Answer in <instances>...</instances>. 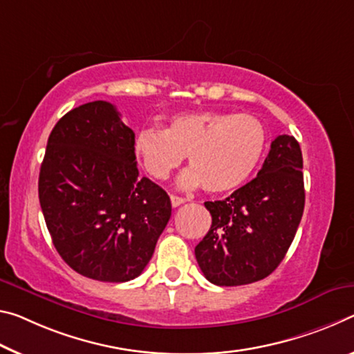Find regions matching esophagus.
Segmentation results:
<instances>
[{"label":"esophagus","mask_w":354,"mask_h":354,"mask_svg":"<svg viewBox=\"0 0 354 354\" xmlns=\"http://www.w3.org/2000/svg\"><path fill=\"white\" fill-rule=\"evenodd\" d=\"M170 200H171V206H173V207L181 206V205L184 203V201H186L183 197H178V195H170Z\"/></svg>","instance_id":"obj_1"}]
</instances>
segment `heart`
Listing matches in <instances>:
<instances>
[{"label": "heart", "mask_w": 354, "mask_h": 354, "mask_svg": "<svg viewBox=\"0 0 354 354\" xmlns=\"http://www.w3.org/2000/svg\"><path fill=\"white\" fill-rule=\"evenodd\" d=\"M266 143V127L258 118L200 110L171 116L164 131L142 129L136 137V153L156 179H167L187 154L190 168L181 173L179 186L203 184L206 192L223 194L248 181Z\"/></svg>", "instance_id": "1"}]
</instances>
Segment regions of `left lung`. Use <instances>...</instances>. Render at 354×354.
<instances>
[{
    "label": "left lung",
    "mask_w": 354,
    "mask_h": 354,
    "mask_svg": "<svg viewBox=\"0 0 354 354\" xmlns=\"http://www.w3.org/2000/svg\"><path fill=\"white\" fill-rule=\"evenodd\" d=\"M304 201L299 143L279 136L257 178L225 200L205 203L212 223L195 248L205 277L221 287L268 277L293 243Z\"/></svg>",
    "instance_id": "1"
}]
</instances>
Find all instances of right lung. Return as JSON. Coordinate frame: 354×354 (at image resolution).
I'll return each instance as SVG.
<instances>
[{
  "label": "right lung",
  "instance_id": "obj_1",
  "mask_svg": "<svg viewBox=\"0 0 354 354\" xmlns=\"http://www.w3.org/2000/svg\"><path fill=\"white\" fill-rule=\"evenodd\" d=\"M133 145L116 106L94 100L56 122L39 173L53 245L74 271L100 282L140 276L171 216L165 190L138 178Z\"/></svg>",
  "mask_w": 354,
  "mask_h": 354
}]
</instances>
